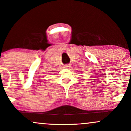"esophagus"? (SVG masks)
<instances>
[{"label": "esophagus", "mask_w": 131, "mask_h": 131, "mask_svg": "<svg viewBox=\"0 0 131 131\" xmlns=\"http://www.w3.org/2000/svg\"><path fill=\"white\" fill-rule=\"evenodd\" d=\"M70 67H71V65H70L69 64H65V65L63 66V68L65 69H69V68H70Z\"/></svg>", "instance_id": "obj_1"}]
</instances>
